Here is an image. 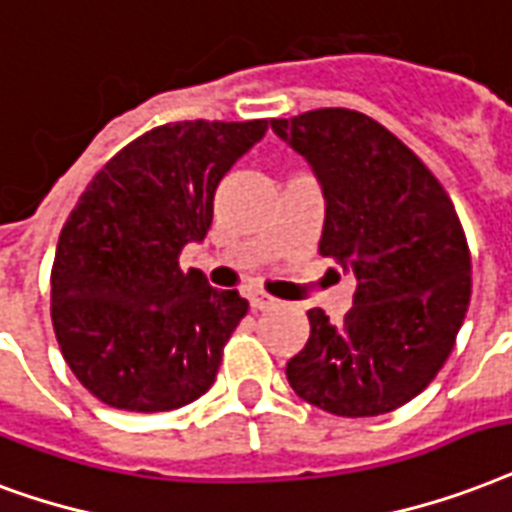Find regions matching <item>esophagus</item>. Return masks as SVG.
<instances>
[{"instance_id": "esophagus-1", "label": "esophagus", "mask_w": 512, "mask_h": 512, "mask_svg": "<svg viewBox=\"0 0 512 512\" xmlns=\"http://www.w3.org/2000/svg\"><path fill=\"white\" fill-rule=\"evenodd\" d=\"M247 300H249V306H252V311H265V308L276 306V300H273L271 295H265V292H260V290L249 292Z\"/></svg>"}]
</instances>
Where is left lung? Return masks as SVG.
<instances>
[{
  "label": "left lung",
  "instance_id": "obj_1",
  "mask_svg": "<svg viewBox=\"0 0 512 512\" xmlns=\"http://www.w3.org/2000/svg\"><path fill=\"white\" fill-rule=\"evenodd\" d=\"M325 198L319 255L357 279L341 325L308 311L287 362L295 395L335 416H381L427 389L470 306V252L446 190L395 134L351 109L271 120Z\"/></svg>",
  "mask_w": 512,
  "mask_h": 512
}]
</instances>
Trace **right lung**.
Listing matches in <instances>:
<instances>
[{
	"label": "right lung",
	"instance_id": "right-lung-1",
	"mask_svg": "<svg viewBox=\"0 0 512 512\" xmlns=\"http://www.w3.org/2000/svg\"><path fill=\"white\" fill-rule=\"evenodd\" d=\"M268 120H185L126 144L91 179L58 236L50 314L77 381L120 411L193 403L249 303L182 271L212 228L214 193Z\"/></svg>",
	"mask_w": 512,
	"mask_h": 512
}]
</instances>
